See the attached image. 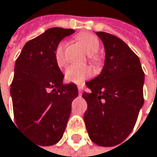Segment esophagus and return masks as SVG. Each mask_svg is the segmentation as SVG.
Instances as JSON below:
<instances>
[{"instance_id": "esophagus-1", "label": "esophagus", "mask_w": 157, "mask_h": 157, "mask_svg": "<svg viewBox=\"0 0 157 157\" xmlns=\"http://www.w3.org/2000/svg\"><path fill=\"white\" fill-rule=\"evenodd\" d=\"M78 93H79V95H81V94H82L83 87H82V86H78Z\"/></svg>"}]
</instances>
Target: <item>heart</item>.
<instances>
[{
	"instance_id": "b5f03b06",
	"label": "heart",
	"mask_w": 157,
	"mask_h": 157,
	"mask_svg": "<svg viewBox=\"0 0 157 157\" xmlns=\"http://www.w3.org/2000/svg\"><path fill=\"white\" fill-rule=\"evenodd\" d=\"M79 43L83 45L87 53L90 55L89 59L90 61L98 66L101 63V58L97 54L101 47V43L99 38L90 33H83L79 34L77 36ZM65 47L66 44L64 42H60L55 50V59L56 63L59 67H63L66 65V58H65ZM93 74V71L89 67H78V66H70L67 68L65 72V78L67 81L75 83V84H81L85 80L89 79Z\"/></svg>"
}]
</instances>
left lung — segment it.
<instances>
[{"label": "left lung", "mask_w": 157, "mask_h": 157, "mask_svg": "<svg viewBox=\"0 0 157 157\" xmlns=\"http://www.w3.org/2000/svg\"><path fill=\"white\" fill-rule=\"evenodd\" d=\"M105 48L101 74L86 83L90 92L84 121L90 140L100 146H114L132 132L144 104L143 71L139 57L119 37L97 32Z\"/></svg>", "instance_id": "obj_1"}]
</instances>
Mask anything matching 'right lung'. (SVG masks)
<instances>
[{"instance_id": "right-lung-1", "label": "right lung", "mask_w": 157, "mask_h": 157, "mask_svg": "<svg viewBox=\"0 0 157 157\" xmlns=\"http://www.w3.org/2000/svg\"><path fill=\"white\" fill-rule=\"evenodd\" d=\"M75 31L54 27L28 41L14 66L11 84L13 115L20 131L39 145L56 144L63 136L78 90L74 83L63 84L64 75L55 50Z\"/></svg>"}]
</instances>
